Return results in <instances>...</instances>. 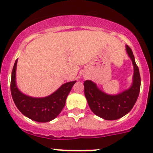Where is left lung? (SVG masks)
Listing matches in <instances>:
<instances>
[{
    "label": "left lung",
    "mask_w": 153,
    "mask_h": 153,
    "mask_svg": "<svg viewBox=\"0 0 153 153\" xmlns=\"http://www.w3.org/2000/svg\"><path fill=\"white\" fill-rule=\"evenodd\" d=\"M126 52L133 66V82L129 88L117 94H110L100 90L91 80H87L84 83L85 95L90 109L95 115L107 120L120 119L127 114L134 106L140 94V71L133 52L128 46H126Z\"/></svg>",
    "instance_id": "left-lung-1"
}]
</instances>
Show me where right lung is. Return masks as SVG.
Returning <instances> with one entry per match:
<instances>
[{"instance_id": "obj_1", "label": "right lung", "mask_w": 153, "mask_h": 153, "mask_svg": "<svg viewBox=\"0 0 153 153\" xmlns=\"http://www.w3.org/2000/svg\"><path fill=\"white\" fill-rule=\"evenodd\" d=\"M17 60L14 63L11 74L10 91L13 100L19 111L27 117L36 122L46 123L59 116L65 107L66 98L76 81L66 82L56 91L43 97L28 96L19 90L16 85V71Z\"/></svg>"}]
</instances>
